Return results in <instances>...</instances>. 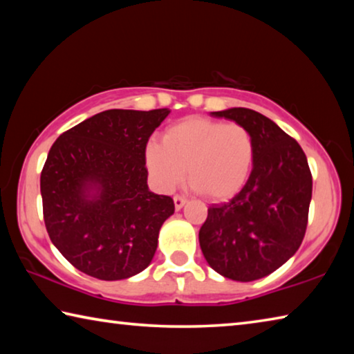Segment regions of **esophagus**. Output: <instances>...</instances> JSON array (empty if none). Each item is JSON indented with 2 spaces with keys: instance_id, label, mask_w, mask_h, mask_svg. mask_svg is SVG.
<instances>
[{
  "instance_id": "34e87169",
  "label": "esophagus",
  "mask_w": 354,
  "mask_h": 354,
  "mask_svg": "<svg viewBox=\"0 0 354 354\" xmlns=\"http://www.w3.org/2000/svg\"><path fill=\"white\" fill-rule=\"evenodd\" d=\"M173 201H175V209L179 211V209H183V206L185 205V198L181 195H175L173 196Z\"/></svg>"
}]
</instances>
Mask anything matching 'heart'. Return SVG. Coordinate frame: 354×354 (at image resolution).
Segmentation results:
<instances>
[{
  "instance_id": "heart-1",
  "label": "heart",
  "mask_w": 354,
  "mask_h": 354,
  "mask_svg": "<svg viewBox=\"0 0 354 354\" xmlns=\"http://www.w3.org/2000/svg\"><path fill=\"white\" fill-rule=\"evenodd\" d=\"M256 143L247 127L206 117H187L165 129L162 142L145 147V162L159 189L171 190L189 181L207 198L237 195L254 165Z\"/></svg>"
}]
</instances>
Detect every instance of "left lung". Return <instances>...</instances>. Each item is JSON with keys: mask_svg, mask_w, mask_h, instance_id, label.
Here are the masks:
<instances>
[{"mask_svg": "<svg viewBox=\"0 0 354 354\" xmlns=\"http://www.w3.org/2000/svg\"><path fill=\"white\" fill-rule=\"evenodd\" d=\"M211 113L247 127L256 154L243 189L207 209L200 247L221 277L248 283L273 273L297 253L308 226L313 175L298 142L270 118L247 107Z\"/></svg>", "mask_w": 354, "mask_h": 354, "instance_id": "1", "label": "left lung"}]
</instances>
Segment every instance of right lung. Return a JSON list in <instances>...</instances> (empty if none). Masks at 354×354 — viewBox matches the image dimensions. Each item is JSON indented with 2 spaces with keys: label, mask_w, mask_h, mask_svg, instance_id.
<instances>
[{
  "label": "right lung",
  "mask_w": 354,
  "mask_h": 354,
  "mask_svg": "<svg viewBox=\"0 0 354 354\" xmlns=\"http://www.w3.org/2000/svg\"><path fill=\"white\" fill-rule=\"evenodd\" d=\"M169 113L100 112L59 136L48 153L40 175L48 236L88 277L127 279L151 263L175 203L149 192L145 147Z\"/></svg>",
  "instance_id": "obj_1"
}]
</instances>
